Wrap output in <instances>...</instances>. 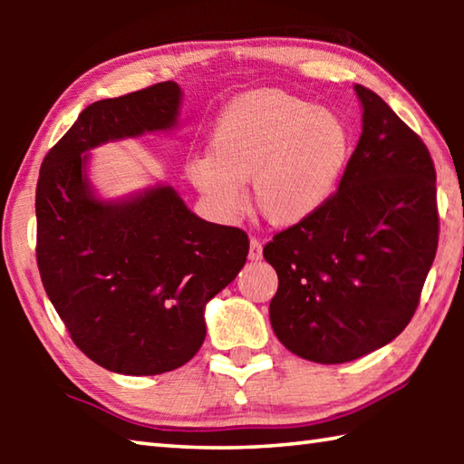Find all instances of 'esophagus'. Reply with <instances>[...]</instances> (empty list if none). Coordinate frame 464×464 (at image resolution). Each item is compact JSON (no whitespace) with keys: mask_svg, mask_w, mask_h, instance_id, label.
I'll list each match as a JSON object with an SVG mask.
<instances>
[{"mask_svg":"<svg viewBox=\"0 0 464 464\" xmlns=\"http://www.w3.org/2000/svg\"><path fill=\"white\" fill-rule=\"evenodd\" d=\"M262 241L260 239H256V237H251L249 239V260L251 262H257V260H262Z\"/></svg>","mask_w":464,"mask_h":464,"instance_id":"34e87169","label":"esophagus"}]
</instances>
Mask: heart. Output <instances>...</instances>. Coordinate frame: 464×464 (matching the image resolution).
Masks as SVG:
<instances>
[{
    "mask_svg": "<svg viewBox=\"0 0 464 464\" xmlns=\"http://www.w3.org/2000/svg\"><path fill=\"white\" fill-rule=\"evenodd\" d=\"M348 157L350 137L337 116L286 92L260 90L225 108L208 153L194 155L186 171L223 221L241 213L249 178L257 210L290 227L332 198Z\"/></svg>",
    "mask_w": 464,
    "mask_h": 464,
    "instance_id": "obj_1",
    "label": "heart"
}]
</instances>
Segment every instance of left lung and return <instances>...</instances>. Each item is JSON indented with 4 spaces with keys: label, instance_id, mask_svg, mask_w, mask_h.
I'll list each match as a JSON object with an SVG mask.
<instances>
[{
    "label": "left lung",
    "instance_id": "1",
    "mask_svg": "<svg viewBox=\"0 0 464 464\" xmlns=\"http://www.w3.org/2000/svg\"><path fill=\"white\" fill-rule=\"evenodd\" d=\"M362 135L340 188L315 215L274 235L270 324L304 360L342 364L382 348L420 304L438 249L436 169L418 132L356 85Z\"/></svg>",
    "mask_w": 464,
    "mask_h": 464
}]
</instances>
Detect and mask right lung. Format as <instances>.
<instances>
[{
  "mask_svg": "<svg viewBox=\"0 0 464 464\" xmlns=\"http://www.w3.org/2000/svg\"><path fill=\"white\" fill-rule=\"evenodd\" d=\"M178 83L93 102L59 139L36 184V264L73 343L121 374H161L186 364L207 335L204 304L235 280L249 239L207 223L174 188L102 202L83 153L106 140L176 124Z\"/></svg>",
  "mask_w": 464,
  "mask_h": 464,
  "instance_id": "right-lung-1",
  "label": "right lung"
}]
</instances>
